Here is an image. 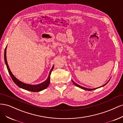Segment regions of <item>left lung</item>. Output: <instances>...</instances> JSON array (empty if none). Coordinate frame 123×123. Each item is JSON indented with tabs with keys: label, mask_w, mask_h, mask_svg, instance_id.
Returning a JSON list of instances; mask_svg holds the SVG:
<instances>
[{
	"label": "left lung",
	"mask_w": 123,
	"mask_h": 123,
	"mask_svg": "<svg viewBox=\"0 0 123 123\" xmlns=\"http://www.w3.org/2000/svg\"><path fill=\"white\" fill-rule=\"evenodd\" d=\"M110 80V79H109V80L107 81V82L106 83V84H105L104 85H103V86H100V87H98V88H93V89H89V88H85V87H82V86H80V85H78L77 84H76V83H75L74 82V81L73 80H72V82H73V84L75 85V86H77V87H79V88H81V89H84V90H88V91H92V90H95V89H98V88H100V87H103V86H105L109 82V81Z\"/></svg>",
	"instance_id": "8db88e82"
}]
</instances>
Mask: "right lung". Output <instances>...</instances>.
I'll list each match as a JSON object with an SVG mask.
<instances>
[{"label":"right lung","mask_w":123,"mask_h":123,"mask_svg":"<svg viewBox=\"0 0 123 123\" xmlns=\"http://www.w3.org/2000/svg\"><path fill=\"white\" fill-rule=\"evenodd\" d=\"M6 48H7V46L6 47V49L5 50V54H4V57H5V62L6 63V66L7 69H8V72L10 74V75L12 78V80H13L14 82L15 83V84L18 87H19L20 88H22L23 89H25V90H28V91H30L31 92H39L40 91H42L44 89H46L48 86L50 84V75L51 73V71L53 70L54 68V65L53 66L52 68H51L50 71L49 72V75H48V77L47 78V79L44 81L43 82L37 84V85H31V84H25L22 81H20L19 80H18L17 78L15 76L13 73L11 72V70L9 68V65L8 64V62H7V60H6Z\"/></svg>","instance_id":"right-lung-1"}]
</instances>
